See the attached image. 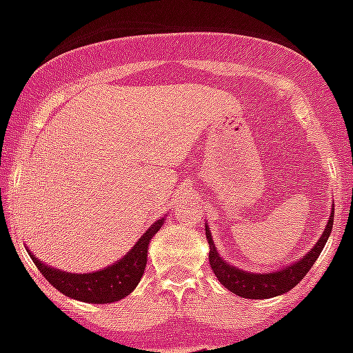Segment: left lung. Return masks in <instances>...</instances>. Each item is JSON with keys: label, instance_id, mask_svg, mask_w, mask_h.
I'll return each instance as SVG.
<instances>
[{"label": "left lung", "instance_id": "obj_1", "mask_svg": "<svg viewBox=\"0 0 353 353\" xmlns=\"http://www.w3.org/2000/svg\"><path fill=\"white\" fill-rule=\"evenodd\" d=\"M332 227H334V209H332V214L328 218V223L324 227L323 236L319 238L317 243L301 260H295L291 265H288L284 269H279V271L249 273V271L234 268V265H231V263L225 262L220 256V252H218L214 241H212L209 225H205V234H207V240H209L210 247V268L214 271L216 279L221 282V285L227 288L231 293H234V295L241 296V299H273V296H279L282 293L291 291L306 276V273L313 268V263L319 258V254L323 252L324 245H326V241L330 238V232H332Z\"/></svg>", "mask_w": 353, "mask_h": 353}]
</instances>
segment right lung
I'll use <instances>...</instances> for the list:
<instances>
[{
  "label": "right lung",
  "mask_w": 353,
  "mask_h": 353,
  "mask_svg": "<svg viewBox=\"0 0 353 353\" xmlns=\"http://www.w3.org/2000/svg\"><path fill=\"white\" fill-rule=\"evenodd\" d=\"M163 221L165 218H159L152 223L148 231L135 241V245L119 262L93 273H68L47 265L30 251L29 256L32 258L36 268L40 269V273L49 280V284L69 299L90 304H112L130 295L141 282L148 258L150 240L163 227Z\"/></svg>",
  "instance_id": "right-lung-1"
}]
</instances>
